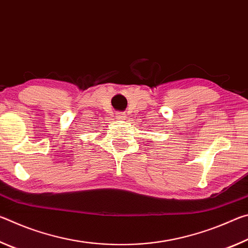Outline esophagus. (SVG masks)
<instances>
[{
  "mask_svg": "<svg viewBox=\"0 0 248 248\" xmlns=\"http://www.w3.org/2000/svg\"><path fill=\"white\" fill-rule=\"evenodd\" d=\"M116 118L118 119V120H124L125 115L124 114V112H117V114H116Z\"/></svg>",
  "mask_w": 248,
  "mask_h": 248,
  "instance_id": "1",
  "label": "esophagus"
}]
</instances>
